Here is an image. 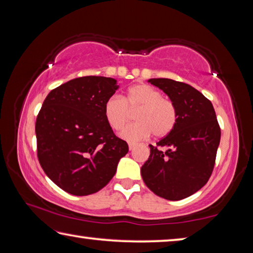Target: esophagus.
I'll use <instances>...</instances> for the list:
<instances>
[{"label": "esophagus", "instance_id": "34e87169", "mask_svg": "<svg viewBox=\"0 0 253 253\" xmlns=\"http://www.w3.org/2000/svg\"><path fill=\"white\" fill-rule=\"evenodd\" d=\"M136 145H137V144H135V143H129V145H128V146H129L130 151H132V149H134V148L136 147Z\"/></svg>", "mask_w": 253, "mask_h": 253}]
</instances>
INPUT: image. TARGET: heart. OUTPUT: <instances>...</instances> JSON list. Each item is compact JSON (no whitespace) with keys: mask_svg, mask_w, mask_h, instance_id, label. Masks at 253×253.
<instances>
[{"mask_svg":"<svg viewBox=\"0 0 253 253\" xmlns=\"http://www.w3.org/2000/svg\"><path fill=\"white\" fill-rule=\"evenodd\" d=\"M134 111L139 122L121 132L123 138L130 143L147 138L152 132L155 137H164L174 129L177 123L178 114L174 102L163 97L160 90L145 84L131 85L122 99L113 96L105 104L106 121L115 130L123 128Z\"/></svg>","mask_w":253,"mask_h":253,"instance_id":"1","label":"heart"}]
</instances>
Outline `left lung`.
Wrapping results in <instances>:
<instances>
[{
  "mask_svg": "<svg viewBox=\"0 0 253 253\" xmlns=\"http://www.w3.org/2000/svg\"><path fill=\"white\" fill-rule=\"evenodd\" d=\"M177 108V123L168 136L149 145L151 155L142 166L144 183L154 194L178 201L208 183L215 164L221 129L212 102L192 85L172 79H149ZM166 147V151L161 148Z\"/></svg>",
  "mask_w": 253,
  "mask_h": 253,
  "instance_id": "obj_1",
  "label": "left lung"
}]
</instances>
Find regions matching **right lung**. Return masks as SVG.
<instances>
[{"label": "right lung", "instance_id": "right-lung-1", "mask_svg": "<svg viewBox=\"0 0 253 253\" xmlns=\"http://www.w3.org/2000/svg\"><path fill=\"white\" fill-rule=\"evenodd\" d=\"M116 83L97 76L72 79L52 89L38 114V160L67 193L84 196L100 191L128 153V144L114 134L105 117Z\"/></svg>", "mask_w": 253, "mask_h": 253}]
</instances>
